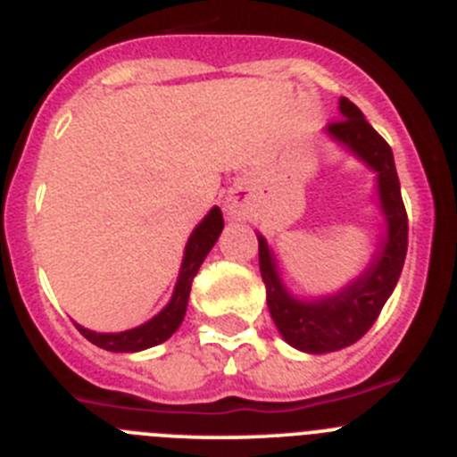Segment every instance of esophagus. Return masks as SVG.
<instances>
[{
  "label": "esophagus",
  "mask_w": 457,
  "mask_h": 457,
  "mask_svg": "<svg viewBox=\"0 0 457 457\" xmlns=\"http://www.w3.org/2000/svg\"><path fill=\"white\" fill-rule=\"evenodd\" d=\"M226 212L231 217H237V220L245 217V210H242V205L236 204V201H226Z\"/></svg>",
  "instance_id": "34e87169"
}]
</instances>
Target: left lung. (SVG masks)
<instances>
[{"label": "left lung", "instance_id": "1", "mask_svg": "<svg viewBox=\"0 0 457 457\" xmlns=\"http://www.w3.org/2000/svg\"><path fill=\"white\" fill-rule=\"evenodd\" d=\"M338 109L341 119L327 125V135L348 146L378 173V196L386 217V240L353 284L329 297L302 302L281 284L268 240L258 236V265L268 293L270 316L286 343L311 354L348 348L369 332L398 284L407 253V212L391 146L373 130L357 104L341 98Z\"/></svg>", "mask_w": 457, "mask_h": 457}]
</instances>
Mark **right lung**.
<instances>
[{"mask_svg":"<svg viewBox=\"0 0 457 457\" xmlns=\"http://www.w3.org/2000/svg\"><path fill=\"white\" fill-rule=\"evenodd\" d=\"M221 228H224V220H221V210L212 208L208 215L204 217L194 233L189 236L187 247H185L183 265H180L179 284L171 295V302L164 306L160 313H157L153 320L144 322V325L135 327V329H128V332L119 334H98L91 332L87 327H79L82 337L87 341H91L93 345L98 348L109 350V353H139V350H146L157 345V343L167 341L176 329L180 327L185 318V311H187V300L189 290H192V281L199 272L201 263L205 261V256L210 253V249L215 247L217 237H220Z\"/></svg>","mask_w":457,"mask_h":457,"instance_id":"add662e5","label":"right lung"}]
</instances>
